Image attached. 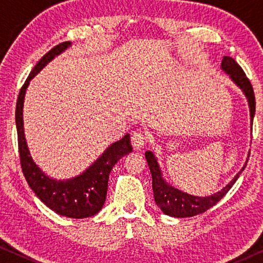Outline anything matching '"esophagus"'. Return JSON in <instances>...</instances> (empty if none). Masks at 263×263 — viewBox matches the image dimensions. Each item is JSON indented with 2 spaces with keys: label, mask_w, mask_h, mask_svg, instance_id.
<instances>
[{
  "label": "esophagus",
  "mask_w": 263,
  "mask_h": 263,
  "mask_svg": "<svg viewBox=\"0 0 263 263\" xmlns=\"http://www.w3.org/2000/svg\"><path fill=\"white\" fill-rule=\"evenodd\" d=\"M147 142V136L141 132H135L132 135V145L134 149H141Z\"/></svg>",
  "instance_id": "34e87169"
}]
</instances>
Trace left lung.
I'll return each instance as SVG.
<instances>
[{
    "mask_svg": "<svg viewBox=\"0 0 263 263\" xmlns=\"http://www.w3.org/2000/svg\"><path fill=\"white\" fill-rule=\"evenodd\" d=\"M221 70L226 73L230 77V79L233 81V84L242 89L244 96L247 97L248 104H249V111H250V123L253 127V120L255 115V95L253 86H251L249 79L247 78L246 73H244L242 68L238 66L232 57L224 56L221 61ZM147 164L151 170V175H152V188H153V195L154 201H156L157 206L163 211V213L170 217L176 218H186V217H194V215L203 213L211 207H213L218 201H220L226 193L232 188L235 184L237 178L242 174L244 168L247 166L248 159L240 171L237 174L232 181H230L229 184H226L220 192L212 194L210 196H195L190 195L188 193L182 192L175 186H172L170 183L165 181L163 177V172L159 166L156 156H154L152 151H146L145 153ZM249 158V154H248Z\"/></svg>",
    "mask_w": 263,
    "mask_h": 263,
    "instance_id": "obj_1",
    "label": "left lung"
}]
</instances>
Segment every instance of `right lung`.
Returning a JSON list of instances; mask_svg holds the SVG:
<instances>
[{
    "label": "right lung",
    "instance_id": "obj_1",
    "mask_svg": "<svg viewBox=\"0 0 263 263\" xmlns=\"http://www.w3.org/2000/svg\"><path fill=\"white\" fill-rule=\"evenodd\" d=\"M70 45V42H64L53 46L35 64L17 97L15 123L21 168L30 188L33 190L38 199L55 213L67 218L82 219L92 217L102 210L106 199L110 172L122 157L132 152L133 147L130 145V136L125 134L121 140L111 143L102 156L89 165L82 174L63 181L49 177L34 163L28 149L24 130L23 110L26 89L32 79Z\"/></svg>",
    "mask_w": 263,
    "mask_h": 263
}]
</instances>
